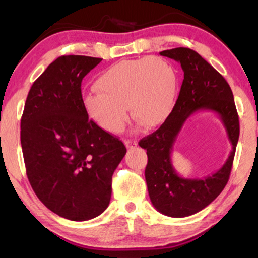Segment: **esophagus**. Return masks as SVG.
I'll return each instance as SVG.
<instances>
[{
	"mask_svg": "<svg viewBox=\"0 0 258 258\" xmlns=\"http://www.w3.org/2000/svg\"><path fill=\"white\" fill-rule=\"evenodd\" d=\"M124 143H125V146H126V148H127V149H133V148L138 146V142L135 141V140H125Z\"/></svg>",
	"mask_w": 258,
	"mask_h": 258,
	"instance_id": "1",
	"label": "esophagus"
}]
</instances>
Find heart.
I'll list each match as a JSON object with an SVG mask.
<instances>
[{
	"label": "heart",
	"mask_w": 258,
	"mask_h": 258,
	"mask_svg": "<svg viewBox=\"0 0 258 258\" xmlns=\"http://www.w3.org/2000/svg\"><path fill=\"white\" fill-rule=\"evenodd\" d=\"M178 73L160 56L119 61L104 71L95 89L84 95L83 106L95 124L118 133L127 120V106L134 119L147 127L165 123L175 107Z\"/></svg>",
	"instance_id": "b5f03b06"
}]
</instances>
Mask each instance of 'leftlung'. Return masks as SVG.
I'll use <instances>...</instances> for the list:
<instances>
[{"mask_svg":"<svg viewBox=\"0 0 258 258\" xmlns=\"http://www.w3.org/2000/svg\"><path fill=\"white\" fill-rule=\"evenodd\" d=\"M160 55L180 62L184 80L171 116L139 145L147 150L145 175L154 207L166 216L186 217L207 207L228 183L239 140V117L228 82L202 55L187 47L161 51ZM198 111L217 113L233 150L215 173L203 179H187L178 176L172 167L171 151L186 119Z\"/></svg>","mask_w":258,"mask_h":258,"instance_id":"1","label":"left lung"}]
</instances>
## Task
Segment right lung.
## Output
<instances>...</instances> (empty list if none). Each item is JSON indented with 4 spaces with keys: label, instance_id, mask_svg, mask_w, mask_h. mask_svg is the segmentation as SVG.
<instances>
[{
    "label": "right lung",
    "instance_id": "obj_1",
    "mask_svg": "<svg viewBox=\"0 0 258 258\" xmlns=\"http://www.w3.org/2000/svg\"><path fill=\"white\" fill-rule=\"evenodd\" d=\"M102 59L62 55L30 87L20 141L38 199L71 221H87L110 203L112 174L126 154L119 139L89 119L81 84Z\"/></svg>",
    "mask_w": 258,
    "mask_h": 258
}]
</instances>
